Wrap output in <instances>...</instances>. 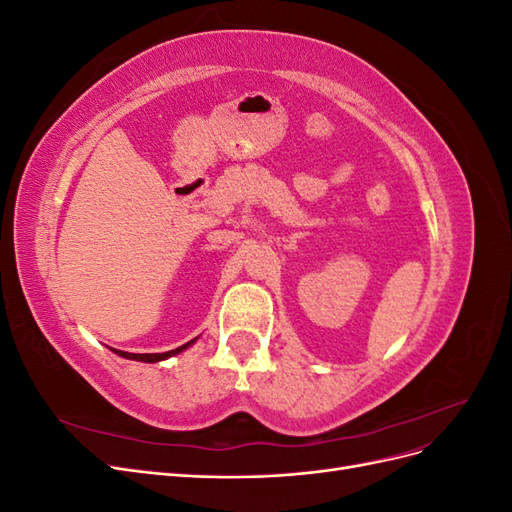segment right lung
<instances>
[{
  "mask_svg": "<svg viewBox=\"0 0 512 512\" xmlns=\"http://www.w3.org/2000/svg\"><path fill=\"white\" fill-rule=\"evenodd\" d=\"M196 339H198V337L190 339V342H188V344H183V346H179V348H175V350H168V352H153V354H132V352H123V350L111 348V346H108V350H113L115 354L123 356V359H134V361H143V363H158V361L170 359V356H175V354L183 352L185 348H190V346H192V344L196 342Z\"/></svg>",
  "mask_w": 512,
  "mask_h": 512,
  "instance_id": "add662e5",
  "label": "right lung"
}]
</instances>
